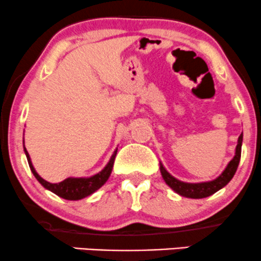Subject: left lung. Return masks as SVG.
I'll list each match as a JSON object with an SVG mask.
<instances>
[{"instance_id":"left-lung-1","label":"left lung","mask_w":261,"mask_h":261,"mask_svg":"<svg viewBox=\"0 0 261 261\" xmlns=\"http://www.w3.org/2000/svg\"><path fill=\"white\" fill-rule=\"evenodd\" d=\"M242 142H243V133L238 137V142H237V147L234 152V157L229 161L224 170L217 176L216 179L210 181H201V182H185L179 180L173 176L170 173L163 167L162 162H160V169L162 178L164 179L166 184L174 190L176 194L180 196L189 197V199H203V197L211 196L216 191L226 187L228 182L232 180L234 176L237 168H238L239 161H241L242 153Z\"/></svg>"}]
</instances>
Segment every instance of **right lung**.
Wrapping results in <instances>:
<instances>
[{"mask_svg":"<svg viewBox=\"0 0 261 261\" xmlns=\"http://www.w3.org/2000/svg\"><path fill=\"white\" fill-rule=\"evenodd\" d=\"M23 143H24V141H23ZM23 148H24V153L27 155V160H28L29 168H31L32 173L34 174L35 178H37V180L40 182L46 190L51 191V193L56 194V195L62 197V199L65 200H71V201H77V200L85 199V197L92 195L93 193H95L98 189H100L104 184H106L108 179H109L110 174H112L114 160H115L116 152H118V147H116L115 151L113 152L109 162L107 163V166L104 167L99 173H97V174L91 176H80V178L70 176V178L65 179V180L53 184V182L46 181L38 174L34 166H33L31 155H29L28 151H27L25 146Z\"/></svg>","mask_w":261,"mask_h":261,"instance_id":"add662e5","label":"right lung"}]
</instances>
